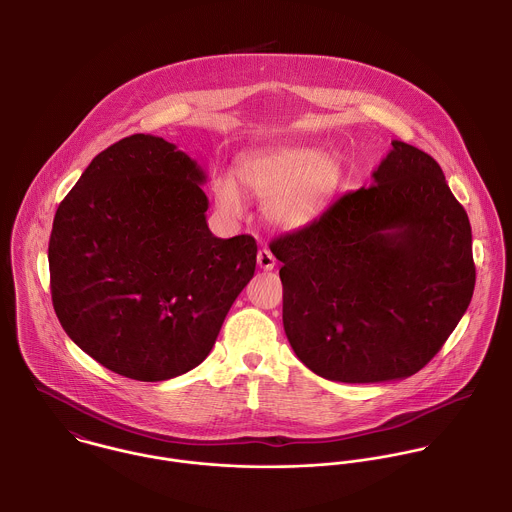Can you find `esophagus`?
Listing matches in <instances>:
<instances>
[{
	"instance_id": "1",
	"label": "esophagus",
	"mask_w": 512,
	"mask_h": 512,
	"mask_svg": "<svg viewBox=\"0 0 512 512\" xmlns=\"http://www.w3.org/2000/svg\"><path fill=\"white\" fill-rule=\"evenodd\" d=\"M256 260H258V266H260L262 270H266V272L274 270V266H276V258H274V254H272L268 248H262V250L258 252Z\"/></svg>"
}]
</instances>
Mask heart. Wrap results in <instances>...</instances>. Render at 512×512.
Masks as SVG:
<instances>
[{
  "mask_svg": "<svg viewBox=\"0 0 512 512\" xmlns=\"http://www.w3.org/2000/svg\"><path fill=\"white\" fill-rule=\"evenodd\" d=\"M238 179L250 195L266 201L264 215L274 226L301 230L323 215L341 185L343 167L333 153L278 147L246 157L238 165ZM215 195L222 211L240 213V195L230 177H220Z\"/></svg>",
  "mask_w": 512,
  "mask_h": 512,
  "instance_id": "heart-1",
  "label": "heart"
}]
</instances>
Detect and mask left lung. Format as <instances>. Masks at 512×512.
<instances>
[{
  "instance_id": "obj_1",
  "label": "left lung",
  "mask_w": 512,
  "mask_h": 512,
  "mask_svg": "<svg viewBox=\"0 0 512 512\" xmlns=\"http://www.w3.org/2000/svg\"><path fill=\"white\" fill-rule=\"evenodd\" d=\"M284 329L335 382L402 380L428 365L475 288L471 224L438 161L394 140L372 185L276 238Z\"/></svg>"
}]
</instances>
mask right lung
Here are the masks:
<instances>
[{
  "label": "right lung",
  "instance_id": "1",
  "mask_svg": "<svg viewBox=\"0 0 512 512\" xmlns=\"http://www.w3.org/2000/svg\"><path fill=\"white\" fill-rule=\"evenodd\" d=\"M205 171L175 144L134 134L98 153L49 240L55 313L116 374L159 382L201 365L256 270V240L217 238Z\"/></svg>",
  "mask_w": 512,
  "mask_h": 512
}]
</instances>
